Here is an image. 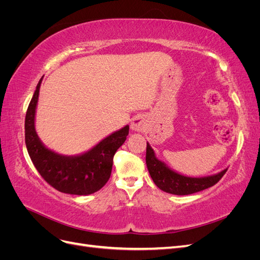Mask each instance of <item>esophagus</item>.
<instances>
[{
  "label": "esophagus",
  "instance_id": "esophagus-1",
  "mask_svg": "<svg viewBox=\"0 0 260 260\" xmlns=\"http://www.w3.org/2000/svg\"><path fill=\"white\" fill-rule=\"evenodd\" d=\"M147 125V120L146 118L143 115H137L132 118V121L130 127L133 131H137V132H141L143 131Z\"/></svg>",
  "mask_w": 260,
  "mask_h": 260
}]
</instances>
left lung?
Instances as JSON below:
<instances>
[{
    "label": "left lung",
    "instance_id": "left-lung-1",
    "mask_svg": "<svg viewBox=\"0 0 260 260\" xmlns=\"http://www.w3.org/2000/svg\"><path fill=\"white\" fill-rule=\"evenodd\" d=\"M146 166L154 183L161 191L175 195H188L205 190L216 184L228 170L225 168L218 174L201 178L183 176L157 158L154 149L148 143L146 145Z\"/></svg>",
    "mask_w": 260,
    "mask_h": 260
}]
</instances>
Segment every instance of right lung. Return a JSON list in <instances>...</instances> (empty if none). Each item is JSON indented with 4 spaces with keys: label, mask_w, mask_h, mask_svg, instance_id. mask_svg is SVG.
I'll list each match as a JSON object with an SVG mask.
<instances>
[{
    "label": "right lung",
    "mask_w": 260,
    "mask_h": 260,
    "mask_svg": "<svg viewBox=\"0 0 260 260\" xmlns=\"http://www.w3.org/2000/svg\"><path fill=\"white\" fill-rule=\"evenodd\" d=\"M43 78L30 101L25 120L27 151L39 174L57 191L73 195H89L101 190L112 174L114 155L129 135V125L104 138L79 155H61L46 147L36 131V111Z\"/></svg>",
    "instance_id": "add662e5"
}]
</instances>
